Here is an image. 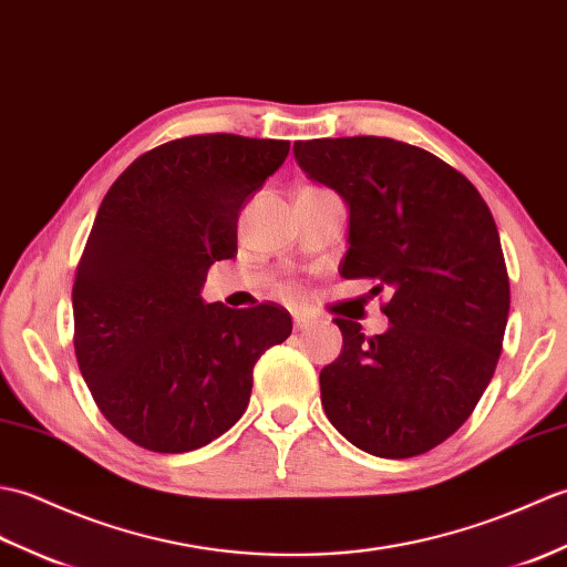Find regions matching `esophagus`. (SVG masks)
Instances as JSON below:
<instances>
[{
  "label": "esophagus",
  "mask_w": 567,
  "mask_h": 567,
  "mask_svg": "<svg viewBox=\"0 0 567 567\" xmlns=\"http://www.w3.org/2000/svg\"><path fill=\"white\" fill-rule=\"evenodd\" d=\"M312 322H316V318L308 316V312H293V324L298 330H306V327H310Z\"/></svg>",
  "instance_id": "1"
}]
</instances>
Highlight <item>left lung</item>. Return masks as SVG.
I'll return each mask as SVG.
<instances>
[{
    "label": "left lung",
    "mask_w": 567,
    "mask_h": 567,
    "mask_svg": "<svg viewBox=\"0 0 567 567\" xmlns=\"http://www.w3.org/2000/svg\"><path fill=\"white\" fill-rule=\"evenodd\" d=\"M293 155L347 204L339 274L390 293L383 334L334 320L344 344L320 371L327 420L371 456H420L471 417L497 367L509 281L493 213L463 174L393 137L298 141Z\"/></svg>",
    "instance_id": "left-lung-1"
}]
</instances>
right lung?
<instances>
[{
	"label": "right lung",
	"mask_w": 567,
	"mask_h": 567,
	"mask_svg": "<svg viewBox=\"0 0 567 567\" xmlns=\"http://www.w3.org/2000/svg\"><path fill=\"white\" fill-rule=\"evenodd\" d=\"M291 143L230 133L150 150L113 182L72 288L74 351L104 417L133 444L184 454L243 417L259 357L291 334L276 306L206 303L213 261Z\"/></svg>",
	"instance_id": "1"
}]
</instances>
